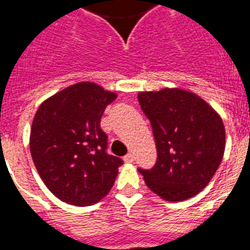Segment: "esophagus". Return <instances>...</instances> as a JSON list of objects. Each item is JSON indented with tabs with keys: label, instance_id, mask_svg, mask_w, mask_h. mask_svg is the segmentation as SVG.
<instances>
[{
	"label": "esophagus",
	"instance_id": "34e87169",
	"mask_svg": "<svg viewBox=\"0 0 250 250\" xmlns=\"http://www.w3.org/2000/svg\"><path fill=\"white\" fill-rule=\"evenodd\" d=\"M123 160L125 161V163H133V160H135V156H133V154H127L125 157H123Z\"/></svg>",
	"mask_w": 250,
	"mask_h": 250
}]
</instances>
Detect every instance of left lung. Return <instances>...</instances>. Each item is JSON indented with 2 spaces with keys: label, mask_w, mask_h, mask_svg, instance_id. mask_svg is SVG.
Segmentation results:
<instances>
[{
  "label": "left lung",
  "mask_w": 250,
  "mask_h": 250,
  "mask_svg": "<svg viewBox=\"0 0 250 250\" xmlns=\"http://www.w3.org/2000/svg\"><path fill=\"white\" fill-rule=\"evenodd\" d=\"M157 150L150 170L138 169L146 186L169 202L186 201L209 183L225 151V127L219 113L197 94L164 87L138 93Z\"/></svg>",
  "instance_id": "1"
}]
</instances>
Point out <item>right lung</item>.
I'll list each match as a JSON object with an SVG mask.
<instances>
[{
  "mask_svg": "<svg viewBox=\"0 0 250 250\" xmlns=\"http://www.w3.org/2000/svg\"><path fill=\"white\" fill-rule=\"evenodd\" d=\"M117 94L81 81L42 103L30 129V154L48 189L73 206L103 200L118 175L122 159L106 154L100 119Z\"/></svg>",
  "mask_w": 250,
  "mask_h": 250,
  "instance_id": "add662e5",
  "label": "right lung"
}]
</instances>
